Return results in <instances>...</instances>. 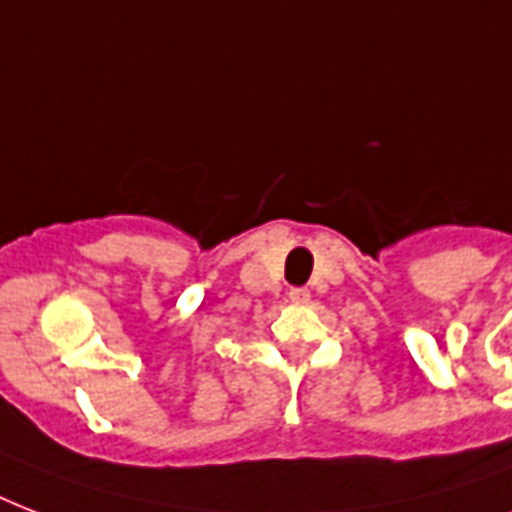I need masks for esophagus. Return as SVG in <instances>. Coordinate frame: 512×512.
Wrapping results in <instances>:
<instances>
[{
    "label": "esophagus",
    "mask_w": 512,
    "mask_h": 512,
    "mask_svg": "<svg viewBox=\"0 0 512 512\" xmlns=\"http://www.w3.org/2000/svg\"><path fill=\"white\" fill-rule=\"evenodd\" d=\"M308 297H311V292H308V289H305V287L289 289V300H292V303L303 305V303H308Z\"/></svg>",
    "instance_id": "34e87169"
}]
</instances>
